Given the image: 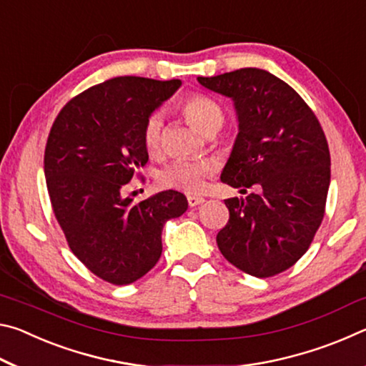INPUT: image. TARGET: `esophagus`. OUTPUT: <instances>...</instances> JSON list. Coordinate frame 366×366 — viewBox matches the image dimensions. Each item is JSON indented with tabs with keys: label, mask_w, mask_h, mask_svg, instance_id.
<instances>
[{
	"label": "esophagus",
	"mask_w": 366,
	"mask_h": 366,
	"mask_svg": "<svg viewBox=\"0 0 366 366\" xmlns=\"http://www.w3.org/2000/svg\"><path fill=\"white\" fill-rule=\"evenodd\" d=\"M187 202H189V207H190V208H195L197 205H200V203L205 202V198L195 197V195H189V197H187Z\"/></svg>",
	"instance_id": "1"
}]
</instances>
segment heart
<instances>
[{"mask_svg":"<svg viewBox=\"0 0 366 366\" xmlns=\"http://www.w3.org/2000/svg\"><path fill=\"white\" fill-rule=\"evenodd\" d=\"M182 111L195 124L198 131L208 135L214 134L224 122V111L221 104L212 97L203 94H192L185 98ZM142 140H144L145 150L153 157H157L163 150L164 116L161 111H153L147 116L144 127H142ZM212 171V164L207 161L174 159L158 172V184L163 189L192 194L200 189L203 179Z\"/></svg>","mask_w":366,"mask_h":366,"instance_id":"1","label":"heart"}]
</instances>
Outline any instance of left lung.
<instances>
[{"label": "left lung", "instance_id": "8db88e82", "mask_svg": "<svg viewBox=\"0 0 366 366\" xmlns=\"http://www.w3.org/2000/svg\"><path fill=\"white\" fill-rule=\"evenodd\" d=\"M198 82L231 97L239 114L221 181L257 189L245 200H224L229 221L216 242L247 274H280L303 257L325 218L331 154L323 127L292 86L268 71L244 67Z\"/></svg>", "mask_w": 366, "mask_h": 366}]
</instances>
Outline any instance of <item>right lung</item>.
Returning a JSON list of instances; mask_svg holds the SVG:
<instances>
[{"instance_id":"1","label":"right lung","mask_w":366,"mask_h":366,"mask_svg":"<svg viewBox=\"0 0 366 366\" xmlns=\"http://www.w3.org/2000/svg\"><path fill=\"white\" fill-rule=\"evenodd\" d=\"M181 84L109 79L67 102L48 135L45 176L53 213L74 255L114 286L135 282L158 263L164 222L189 207L176 190L135 203L124 197L148 161L142 140L147 116Z\"/></svg>"}]
</instances>
